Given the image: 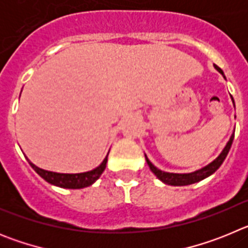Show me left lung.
<instances>
[{
	"label": "left lung",
	"instance_id": "left-lung-1",
	"mask_svg": "<svg viewBox=\"0 0 248 248\" xmlns=\"http://www.w3.org/2000/svg\"><path fill=\"white\" fill-rule=\"evenodd\" d=\"M214 67H215V69L218 72V73H221L223 76V72L220 67H217L216 64H214ZM223 78H225V76H223ZM232 102H233V99H232ZM233 107H235V102H233ZM233 137H235V131L232 133L231 138H230V140L227 141L226 146L223 148V150L221 151L220 155H218V156L216 157L214 161H211L210 164H207L206 166H203V168L199 169V170H196V171L187 172V174H175V172L163 171V170H160V169H157L156 166L153 165L146 155H145V160H146V163H148V165H149V168H150L151 171L154 172L155 176H156L160 181H163L164 184H166V185H172V186L191 185V184L199 183V181L203 180V179H206V177H209L210 175L214 174V172L216 171L218 168H220L221 164L223 163V160L226 159L227 154H229L230 148H231L232 141H233Z\"/></svg>",
	"mask_w": 248,
	"mask_h": 248
}]
</instances>
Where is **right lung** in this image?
Listing matches in <instances>:
<instances>
[{
    "label": "right lung",
    "instance_id": "1",
    "mask_svg": "<svg viewBox=\"0 0 248 248\" xmlns=\"http://www.w3.org/2000/svg\"><path fill=\"white\" fill-rule=\"evenodd\" d=\"M108 154H107V156L104 157V160H103L99 166H97V168L91 170V171L79 172V174H61V172L48 171V170L38 168L33 163H31L28 157L27 160L30 165L34 169V171L42 179H45L47 183L52 184L54 186L63 187V189H83V187L91 186L92 184H94L99 179L100 175L105 170V166H107Z\"/></svg>",
    "mask_w": 248,
    "mask_h": 248
}]
</instances>
